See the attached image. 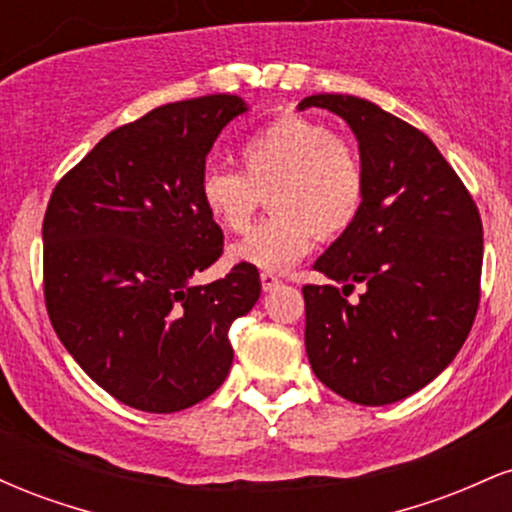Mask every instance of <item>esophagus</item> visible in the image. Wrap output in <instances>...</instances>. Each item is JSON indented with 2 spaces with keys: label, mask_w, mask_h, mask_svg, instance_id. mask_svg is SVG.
Instances as JSON below:
<instances>
[{
  "label": "esophagus",
  "mask_w": 512,
  "mask_h": 512,
  "mask_svg": "<svg viewBox=\"0 0 512 512\" xmlns=\"http://www.w3.org/2000/svg\"><path fill=\"white\" fill-rule=\"evenodd\" d=\"M260 281H262V289L264 291H272V289H276V286L281 284L279 276H274L272 272H262L260 274Z\"/></svg>",
  "instance_id": "obj_1"
}]
</instances>
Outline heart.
Wrapping results in <instances>:
<instances>
[{
	"label": "heart",
	"mask_w": 512,
	"mask_h": 512,
	"mask_svg": "<svg viewBox=\"0 0 512 512\" xmlns=\"http://www.w3.org/2000/svg\"><path fill=\"white\" fill-rule=\"evenodd\" d=\"M240 173L207 166L199 199L223 231L243 233L269 199L272 216L231 248V260L284 272L313 248L354 226L366 199V166L351 139L325 122L286 113L238 149Z\"/></svg>",
	"instance_id": "obj_1"
}]
</instances>
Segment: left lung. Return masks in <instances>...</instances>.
Instances as JSON below:
<instances>
[{
  "instance_id": "obj_1",
  "label": "left lung",
  "mask_w": 512,
  "mask_h": 512,
  "mask_svg": "<svg viewBox=\"0 0 512 512\" xmlns=\"http://www.w3.org/2000/svg\"><path fill=\"white\" fill-rule=\"evenodd\" d=\"M298 108L349 122L366 166L358 219L317 257L342 284H305V351L322 385L380 407L414 395L457 356L481 296V216L421 129L375 103L317 93ZM361 283L351 304L345 296Z\"/></svg>"
}]
</instances>
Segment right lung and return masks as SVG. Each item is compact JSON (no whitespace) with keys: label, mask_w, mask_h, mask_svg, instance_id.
Masks as SVG:
<instances>
[{"label":"right lung","mask_w":512,"mask_h":512,"mask_svg":"<svg viewBox=\"0 0 512 512\" xmlns=\"http://www.w3.org/2000/svg\"><path fill=\"white\" fill-rule=\"evenodd\" d=\"M231 93L161 105L113 129L57 182L43 219V291L74 361L122 404L173 414L219 390L228 330L260 298L257 267L192 286L223 255L199 199Z\"/></svg>","instance_id":"1"}]
</instances>
